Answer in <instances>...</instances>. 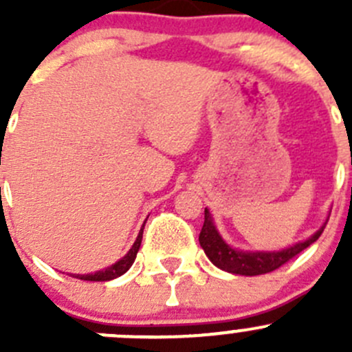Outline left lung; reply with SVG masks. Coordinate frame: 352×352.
Segmentation results:
<instances>
[{
  "label": "left lung",
  "mask_w": 352,
  "mask_h": 352,
  "mask_svg": "<svg viewBox=\"0 0 352 352\" xmlns=\"http://www.w3.org/2000/svg\"><path fill=\"white\" fill-rule=\"evenodd\" d=\"M325 226H322L307 242L296 243L294 247L281 252H240L223 242V239L216 232L214 225H212L211 214H209L208 209H204V225H202L201 233H199V243H201L208 258L216 267L232 272V274L258 276L276 271L281 265H285L286 262H289L291 258L296 257L300 252H303L305 248L317 242Z\"/></svg>",
  "instance_id": "1"
}]
</instances>
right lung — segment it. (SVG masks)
Returning a JSON list of instances; mask_svg holds the SVG:
<instances>
[{"instance_id":"obj_1","label":"right lung","mask_w":352,"mask_h":352,"mask_svg":"<svg viewBox=\"0 0 352 352\" xmlns=\"http://www.w3.org/2000/svg\"><path fill=\"white\" fill-rule=\"evenodd\" d=\"M143 228H144V225H143ZM143 228H141L140 235H138L133 248H131V250L127 252V254L124 255L119 262H116L113 265H110V267L105 269V271H98V272H95V274H83V276L78 274V276H74V278L83 279V281H110V279L119 278V276H122L124 272L129 271V267L133 265L134 258H136L138 250H140V247H141V240H143Z\"/></svg>"}]
</instances>
